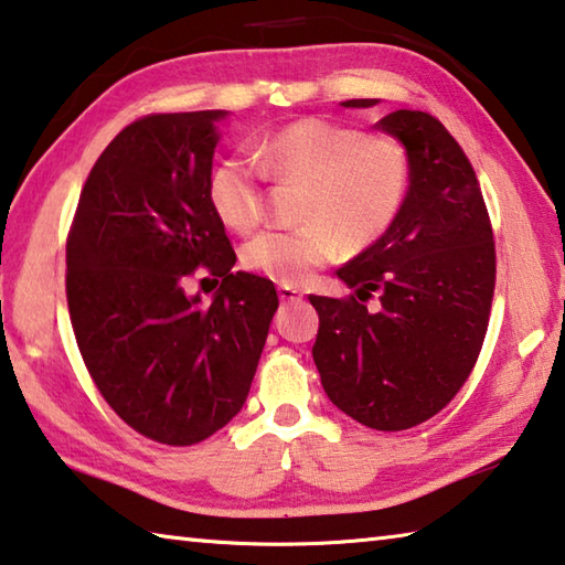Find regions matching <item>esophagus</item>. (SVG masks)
Instances as JSON below:
<instances>
[{
    "mask_svg": "<svg viewBox=\"0 0 565 565\" xmlns=\"http://www.w3.org/2000/svg\"><path fill=\"white\" fill-rule=\"evenodd\" d=\"M279 299L284 301V303H294V301H301L303 299V291H299V289H294V286H279Z\"/></svg>",
    "mask_w": 565,
    "mask_h": 565,
    "instance_id": "1",
    "label": "esophagus"
}]
</instances>
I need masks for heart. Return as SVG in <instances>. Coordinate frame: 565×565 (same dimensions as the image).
Masks as SVG:
<instances>
[{"label":"heart","mask_w":565,"mask_h":565,"mask_svg":"<svg viewBox=\"0 0 565 565\" xmlns=\"http://www.w3.org/2000/svg\"><path fill=\"white\" fill-rule=\"evenodd\" d=\"M266 177L306 184L301 226L248 242L242 264L281 286H299L337 259L376 244L401 214L411 181L408 151L388 134L351 124L299 119L262 139L252 154H228L209 174V202L238 234H252L266 214Z\"/></svg>","instance_id":"obj_1"}]
</instances>
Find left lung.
Instances as JSON below:
<instances>
[{"mask_svg": "<svg viewBox=\"0 0 565 565\" xmlns=\"http://www.w3.org/2000/svg\"><path fill=\"white\" fill-rule=\"evenodd\" d=\"M376 127L408 151L406 202L394 226L337 271L353 294L309 296L319 313L313 361L333 406L376 431H404L451 404L471 376L489 329L495 244L476 171L441 121L398 109Z\"/></svg>", "mask_w": 565, "mask_h": 565, "instance_id": "8db88e82", "label": "left lung"}]
</instances>
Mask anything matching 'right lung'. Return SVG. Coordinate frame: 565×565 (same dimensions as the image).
Wrapping results in <instances>:
<instances>
[{
	"instance_id": "right-lung-1",
	"label": "right lung",
	"mask_w": 565,
	"mask_h": 565,
	"mask_svg": "<svg viewBox=\"0 0 565 565\" xmlns=\"http://www.w3.org/2000/svg\"><path fill=\"white\" fill-rule=\"evenodd\" d=\"M226 111L147 114L124 127L84 181L66 236V303L104 401L167 446L224 428L252 388L279 309L274 284L232 271L234 246L209 202ZM196 270L222 280L202 307Z\"/></svg>"
}]
</instances>
